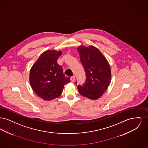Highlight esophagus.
Returning a JSON list of instances; mask_svg holds the SVG:
<instances>
[{"instance_id": "34e87169", "label": "esophagus", "mask_w": 148, "mask_h": 148, "mask_svg": "<svg viewBox=\"0 0 148 148\" xmlns=\"http://www.w3.org/2000/svg\"><path fill=\"white\" fill-rule=\"evenodd\" d=\"M71 82H74L75 81V76H73V77H71Z\"/></svg>"}]
</instances>
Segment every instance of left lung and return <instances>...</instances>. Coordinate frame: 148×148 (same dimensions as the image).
Segmentation results:
<instances>
[{
    "instance_id": "8db88e82",
    "label": "left lung",
    "mask_w": 148,
    "mask_h": 148,
    "mask_svg": "<svg viewBox=\"0 0 148 148\" xmlns=\"http://www.w3.org/2000/svg\"><path fill=\"white\" fill-rule=\"evenodd\" d=\"M77 50L86 75L84 84L77 85V89L82 95L96 100L104 93L110 84V65L105 56L94 46L82 45Z\"/></svg>"
}]
</instances>
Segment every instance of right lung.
<instances>
[{"instance_id": "right-lung-1", "label": "right lung", "mask_w": 148, "mask_h": 148, "mask_svg": "<svg viewBox=\"0 0 148 148\" xmlns=\"http://www.w3.org/2000/svg\"><path fill=\"white\" fill-rule=\"evenodd\" d=\"M61 51L48 50L42 53L32 66L29 75L30 84L35 94L45 100L59 97L64 85L70 82L62 67L57 63Z\"/></svg>"}]
</instances>
